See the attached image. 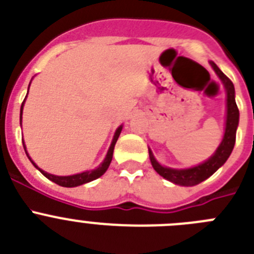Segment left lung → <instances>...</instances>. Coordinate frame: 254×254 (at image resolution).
I'll return each mask as SVG.
<instances>
[{"label": "left lung", "instance_id": "1", "mask_svg": "<svg viewBox=\"0 0 254 254\" xmlns=\"http://www.w3.org/2000/svg\"><path fill=\"white\" fill-rule=\"evenodd\" d=\"M210 64H211L212 69L215 70L219 78L221 79L224 87H225V91H227L225 132H224L223 140H221L218 149L204 163L198 164L196 167H191V168H186V170H175V168H170V167L161 166L157 162V159L154 158L152 150L149 149L150 163H152L155 172L161 175L163 178H166V180H168V181L173 182L176 185H180V186H195V185H198L200 182L209 178L212 173H215L227 162L235 144V135H237V127H238L239 123V110L237 104H235L234 84L219 69V67L214 62H210Z\"/></svg>", "mask_w": 254, "mask_h": 254}]
</instances>
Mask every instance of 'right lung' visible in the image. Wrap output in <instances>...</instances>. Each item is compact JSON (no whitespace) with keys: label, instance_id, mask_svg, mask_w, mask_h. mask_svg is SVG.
<instances>
[{"label":"right lung","instance_id":"right-lung-1","mask_svg":"<svg viewBox=\"0 0 254 254\" xmlns=\"http://www.w3.org/2000/svg\"><path fill=\"white\" fill-rule=\"evenodd\" d=\"M30 86V84H29ZM25 102V100H24ZM24 102H22L21 105V110H20V115H22V107H24ZM21 119V118H20ZM122 129H123V125H120V127L116 129L115 131V135H114V139L113 141H111V145L110 148H109V150H107V154L106 157H105L104 162H102L101 164H100L96 170H92V171H86V172H82V173H77V175H72V176H54V175H50V173L45 172V171L40 170L38 166H36L35 163H34L33 161H31V158L29 157V159L31 161V163L34 164V166L38 168L40 172L43 173V175L45 176V177L48 178V180H50V181H53L54 184L59 185V186H63V187H76V186H79V185H83V184H87V182H91L93 181V180H96V178L101 177L102 175H104L105 172L107 171V168H109V166H110L111 163V159H113V153H114V148H115V144L116 141H118V138L119 135H120V132H122ZM22 144H24V148L26 149V147H25V143L22 141ZM27 154V152H26Z\"/></svg>","mask_w":254,"mask_h":254}]
</instances>
